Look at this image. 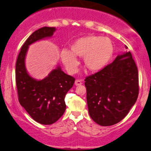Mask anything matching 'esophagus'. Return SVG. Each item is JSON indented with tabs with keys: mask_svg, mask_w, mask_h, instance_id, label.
<instances>
[{
	"mask_svg": "<svg viewBox=\"0 0 151 151\" xmlns=\"http://www.w3.org/2000/svg\"><path fill=\"white\" fill-rule=\"evenodd\" d=\"M74 84L76 86H81L82 84L81 80H76L75 82H74Z\"/></svg>",
	"mask_w": 151,
	"mask_h": 151,
	"instance_id": "1",
	"label": "esophagus"
}]
</instances>
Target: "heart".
Listing matches in <instances>:
<instances>
[{
    "label": "heart",
    "mask_w": 151,
    "mask_h": 151,
    "mask_svg": "<svg viewBox=\"0 0 151 151\" xmlns=\"http://www.w3.org/2000/svg\"><path fill=\"white\" fill-rule=\"evenodd\" d=\"M114 54V45L109 38L89 35L80 37L70 45V51H60L61 61L70 74L76 73L79 63L76 56L83 57L89 70L98 72L107 65Z\"/></svg>",
    "instance_id": "b5f03b06"
}]
</instances>
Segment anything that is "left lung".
Here are the masks:
<instances>
[{"label": "left lung", "mask_w": 151, "mask_h": 151, "mask_svg": "<svg viewBox=\"0 0 151 151\" xmlns=\"http://www.w3.org/2000/svg\"><path fill=\"white\" fill-rule=\"evenodd\" d=\"M85 81L89 115L102 126L123 120L138 98V70L129 51L118 55L112 63Z\"/></svg>", "instance_id": "1"}]
</instances>
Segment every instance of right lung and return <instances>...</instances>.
Returning a JSON list of instances; mask_svg holds the SVG:
<instances>
[{"instance_id":"right-lung-1","label":"right lung","mask_w":151,"mask_h":151,"mask_svg":"<svg viewBox=\"0 0 151 151\" xmlns=\"http://www.w3.org/2000/svg\"><path fill=\"white\" fill-rule=\"evenodd\" d=\"M54 27L35 30L22 46L16 63V84L20 104L34 121L42 125L54 123L66 109L65 97L73 86L75 79L65 73L58 65L47 77L37 80L28 74L25 59L28 47L35 42L51 37Z\"/></svg>"}]
</instances>
